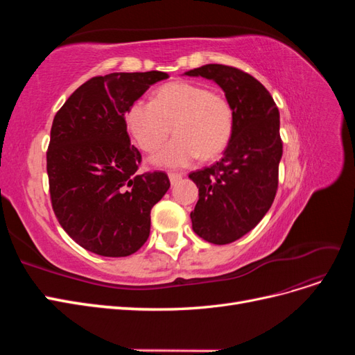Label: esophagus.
<instances>
[{
    "mask_svg": "<svg viewBox=\"0 0 355 355\" xmlns=\"http://www.w3.org/2000/svg\"><path fill=\"white\" fill-rule=\"evenodd\" d=\"M182 173H168V179H170V182H171V185H175L178 180H180L182 179Z\"/></svg>",
    "mask_w": 355,
    "mask_h": 355,
    "instance_id": "obj_1",
    "label": "esophagus"
}]
</instances>
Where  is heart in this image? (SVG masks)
Instances as JSON below:
<instances>
[{"label": "heart", "mask_w": 355, "mask_h": 355, "mask_svg": "<svg viewBox=\"0 0 355 355\" xmlns=\"http://www.w3.org/2000/svg\"><path fill=\"white\" fill-rule=\"evenodd\" d=\"M125 124L136 144L148 153L158 149L173 127L176 137L151 159L161 167H184L198 155L209 159L227 148L234 114L225 96L179 81L159 87L154 101H135L127 110Z\"/></svg>", "instance_id": "b5f03b06"}]
</instances>
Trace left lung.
<instances>
[{"label":"left lung","mask_w":355,"mask_h":355,"mask_svg":"<svg viewBox=\"0 0 355 355\" xmlns=\"http://www.w3.org/2000/svg\"><path fill=\"white\" fill-rule=\"evenodd\" d=\"M184 75L216 83L232 108L222 159L189 175L198 188L192 230L209 243L230 244L252 231L274 201L283 155L280 112L270 92L237 68L210 63Z\"/></svg>","instance_id":"obj_1"}]
</instances>
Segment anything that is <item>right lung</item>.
<instances>
[{"label": "right lung", "mask_w": 355, "mask_h": 355, "mask_svg": "<svg viewBox=\"0 0 355 355\" xmlns=\"http://www.w3.org/2000/svg\"><path fill=\"white\" fill-rule=\"evenodd\" d=\"M167 72H112L75 90L53 120L47 173L53 210L85 250L124 257L145 244L151 209L170 180L163 171L136 175L141 153L125 114Z\"/></svg>", "instance_id": "right-lung-1"}]
</instances>
